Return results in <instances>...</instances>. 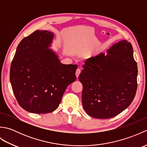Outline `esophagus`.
Here are the masks:
<instances>
[{
    "instance_id": "esophagus-1",
    "label": "esophagus",
    "mask_w": 147,
    "mask_h": 147,
    "mask_svg": "<svg viewBox=\"0 0 147 147\" xmlns=\"http://www.w3.org/2000/svg\"><path fill=\"white\" fill-rule=\"evenodd\" d=\"M80 73H81V70L79 68H78L77 69H76V76L77 78L79 77V75H80Z\"/></svg>"
}]
</instances>
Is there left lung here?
Instances as JSON below:
<instances>
[{
	"mask_svg": "<svg viewBox=\"0 0 147 147\" xmlns=\"http://www.w3.org/2000/svg\"><path fill=\"white\" fill-rule=\"evenodd\" d=\"M79 76L82 104L89 115L113 117L131 104L137 89V63L130 42L121 40L104 53L86 59Z\"/></svg>",
	"mask_w": 147,
	"mask_h": 147,
	"instance_id": "8db88e82",
	"label": "left lung"
}]
</instances>
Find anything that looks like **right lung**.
<instances>
[{
	"label": "right lung",
	"instance_id": "right-lung-1",
	"mask_svg": "<svg viewBox=\"0 0 147 147\" xmlns=\"http://www.w3.org/2000/svg\"><path fill=\"white\" fill-rule=\"evenodd\" d=\"M54 33L36 30L21 40L10 69L12 91L19 105L28 112H53L67 86L76 79L78 65L63 64L49 49Z\"/></svg>",
	"mask_w": 147,
	"mask_h": 147
}]
</instances>
